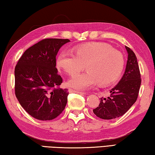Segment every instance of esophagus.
Segmentation results:
<instances>
[{"label":"esophagus","instance_id":"1","mask_svg":"<svg viewBox=\"0 0 155 155\" xmlns=\"http://www.w3.org/2000/svg\"><path fill=\"white\" fill-rule=\"evenodd\" d=\"M69 92H70V93H77V94H85V93L83 92V91H76V90H71V89H70V90H69Z\"/></svg>","mask_w":155,"mask_h":155}]
</instances>
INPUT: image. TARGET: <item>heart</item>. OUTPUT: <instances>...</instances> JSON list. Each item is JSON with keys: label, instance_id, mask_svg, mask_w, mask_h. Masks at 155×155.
Segmentation results:
<instances>
[{"label": "heart", "instance_id": "b5f03b06", "mask_svg": "<svg viewBox=\"0 0 155 155\" xmlns=\"http://www.w3.org/2000/svg\"><path fill=\"white\" fill-rule=\"evenodd\" d=\"M57 66L69 75H75L85 65L87 71L74 76L68 81L70 87L84 90L97 83L107 85L117 79L122 72V54L104 43L94 42L78 46L75 54L62 51L57 58Z\"/></svg>", "mask_w": 155, "mask_h": 155}]
</instances>
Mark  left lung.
<instances>
[{
  "label": "left lung",
  "mask_w": 155,
  "mask_h": 155,
  "mask_svg": "<svg viewBox=\"0 0 155 155\" xmlns=\"http://www.w3.org/2000/svg\"><path fill=\"white\" fill-rule=\"evenodd\" d=\"M128 53L126 69L119 83L110 90L111 96L101 98L98 107L93 110L97 117L111 120L124 115L137 101L141 85V75L137 57L125 46Z\"/></svg>",
  "instance_id": "left-lung-1"
}]
</instances>
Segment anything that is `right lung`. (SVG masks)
Listing matches in <instances>:
<instances>
[{
    "label": "right lung",
    "instance_id": "1",
    "mask_svg": "<svg viewBox=\"0 0 155 155\" xmlns=\"http://www.w3.org/2000/svg\"><path fill=\"white\" fill-rule=\"evenodd\" d=\"M68 39H45L26 51L15 68V94L34 118L51 120L64 111L68 89L59 88L62 78L56 68L57 52Z\"/></svg>",
    "mask_w": 155,
    "mask_h": 155
}]
</instances>
